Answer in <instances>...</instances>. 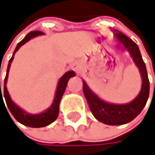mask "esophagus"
Instances as JSON below:
<instances>
[{"instance_id":"34e87169","label":"esophagus","mask_w":155,"mask_h":155,"mask_svg":"<svg viewBox=\"0 0 155 155\" xmlns=\"http://www.w3.org/2000/svg\"><path fill=\"white\" fill-rule=\"evenodd\" d=\"M72 68H73V70L77 71V69H78V66H77L76 63H73V64H72Z\"/></svg>"}]
</instances>
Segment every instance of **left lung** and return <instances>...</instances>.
I'll list each match as a JSON object with an SVG mask.
<instances>
[{"label":"left lung","mask_w":155,"mask_h":155,"mask_svg":"<svg viewBox=\"0 0 155 155\" xmlns=\"http://www.w3.org/2000/svg\"><path fill=\"white\" fill-rule=\"evenodd\" d=\"M115 34L117 39L123 45L126 49H128L135 64L138 66L141 74L142 85L139 95L130 103L125 105H113L101 100L84 82V94L87 100L92 114L97 120L107 125H122L130 122L145 107L150 92V83L146 66L141 58L137 44L118 30H115Z\"/></svg>","instance_id":"8db88e82"}]
</instances>
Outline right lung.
I'll use <instances>...</instances> for the list:
<instances>
[{"label":"right lung","mask_w":155,"mask_h":155,"mask_svg":"<svg viewBox=\"0 0 155 155\" xmlns=\"http://www.w3.org/2000/svg\"><path fill=\"white\" fill-rule=\"evenodd\" d=\"M44 33L41 31H31L30 33L25 36V38L20 41L15 51L12 58L10 59L9 63H8V67H7V72H6V76H5V79H4V87H3V94H4V99H5V102L6 105L10 110V112L12 113V115L14 116V117L20 122L21 124L27 126V127H31V128H41V127H46L48 125H49L50 123H52L53 121L56 119L59 116V107H60V102H61V99L62 97V94L66 89L67 86V83L69 81V79L71 77L74 76L75 73L72 71H70L68 72H66L61 78L59 81L58 86H57V90H56V94H55V98L53 100L52 106L46 110L45 112L41 113V114H37V115H29L26 112L23 111L20 107H18L13 101L12 99L10 97V94L7 91V87H6V83H7V78H8V72L10 70V66L11 63H12V61L14 59L15 56V53L19 49V48L24 45L25 43H26L27 41H29L32 38H35L37 36L39 35H43ZM0 101L2 99V101L3 100L2 98V91H1V83H0ZM8 112V111H7ZM9 114V113H8Z\"/></svg>","instance_id":"1"}]
</instances>
